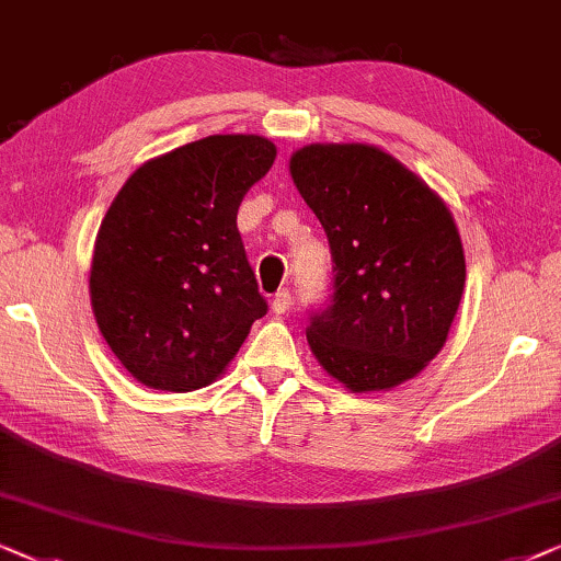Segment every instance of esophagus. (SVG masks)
<instances>
[{"label":"esophagus","instance_id":"obj_1","mask_svg":"<svg viewBox=\"0 0 561 561\" xmlns=\"http://www.w3.org/2000/svg\"><path fill=\"white\" fill-rule=\"evenodd\" d=\"M289 307H291V291L289 289H279L277 295H274V299H272V312L274 314H284V312H289Z\"/></svg>","mask_w":561,"mask_h":561}]
</instances>
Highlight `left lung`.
<instances>
[{
	"instance_id": "1",
	"label": "left lung",
	"mask_w": 561,
	"mask_h": 561,
	"mask_svg": "<svg viewBox=\"0 0 561 561\" xmlns=\"http://www.w3.org/2000/svg\"><path fill=\"white\" fill-rule=\"evenodd\" d=\"M333 254V297L307 343L353 393L409 381L447 341L465 287L455 218L397 157L370 145H307L289 157Z\"/></svg>"
}]
</instances>
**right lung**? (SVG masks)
<instances>
[{"instance_id": "1", "label": "right lung", "mask_w": 561, "mask_h": 561, "mask_svg": "<svg viewBox=\"0 0 561 561\" xmlns=\"http://www.w3.org/2000/svg\"><path fill=\"white\" fill-rule=\"evenodd\" d=\"M274 157L277 147L256 134H213L134 170L106 210L91 307L139 383L203 389L266 314L236 213Z\"/></svg>"}]
</instances>
